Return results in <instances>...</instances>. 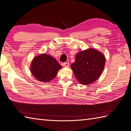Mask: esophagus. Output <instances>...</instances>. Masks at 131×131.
<instances>
[{
  "label": "esophagus",
  "mask_w": 131,
  "mask_h": 131,
  "mask_svg": "<svg viewBox=\"0 0 131 131\" xmlns=\"http://www.w3.org/2000/svg\"><path fill=\"white\" fill-rule=\"evenodd\" d=\"M63 66H65V67H66V68H68L69 66V62H65V63H63Z\"/></svg>",
  "instance_id": "obj_1"
}]
</instances>
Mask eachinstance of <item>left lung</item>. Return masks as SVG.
I'll return each instance as SVG.
<instances>
[{
	"label": "left lung",
	"instance_id": "left-lung-1",
	"mask_svg": "<svg viewBox=\"0 0 131 131\" xmlns=\"http://www.w3.org/2000/svg\"><path fill=\"white\" fill-rule=\"evenodd\" d=\"M105 63L104 55L96 49L90 48L78 53L71 68L78 82L87 85L99 79Z\"/></svg>",
	"mask_w": 131,
	"mask_h": 131
}]
</instances>
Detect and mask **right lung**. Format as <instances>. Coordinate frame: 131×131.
<instances>
[{"mask_svg":"<svg viewBox=\"0 0 131 131\" xmlns=\"http://www.w3.org/2000/svg\"><path fill=\"white\" fill-rule=\"evenodd\" d=\"M61 68L55 58L48 54H42L33 59L30 70L39 81L48 82L54 78Z\"/></svg>","mask_w":131,"mask_h":131,"instance_id":"obj_1","label":"right lung"}]
</instances>
